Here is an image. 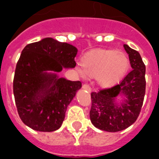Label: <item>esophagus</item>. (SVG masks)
Listing matches in <instances>:
<instances>
[{"label":"esophagus","instance_id":"obj_1","mask_svg":"<svg viewBox=\"0 0 159 159\" xmlns=\"http://www.w3.org/2000/svg\"><path fill=\"white\" fill-rule=\"evenodd\" d=\"M82 88L85 90H87V92H91V91H92V88H91V87H90L89 85L88 84H83L82 85Z\"/></svg>","mask_w":159,"mask_h":159}]
</instances>
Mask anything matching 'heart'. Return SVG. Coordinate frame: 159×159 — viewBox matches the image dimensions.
<instances>
[{
    "instance_id": "b5f03b06",
    "label": "heart",
    "mask_w": 159,
    "mask_h": 159,
    "mask_svg": "<svg viewBox=\"0 0 159 159\" xmlns=\"http://www.w3.org/2000/svg\"><path fill=\"white\" fill-rule=\"evenodd\" d=\"M80 64L84 77L96 78L100 87L110 88L117 84L125 75L129 67V60L122 52L97 48L83 55Z\"/></svg>"
}]
</instances>
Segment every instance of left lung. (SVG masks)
I'll use <instances>...</instances> for the list:
<instances>
[{"label": "left lung", "instance_id": "1", "mask_svg": "<svg viewBox=\"0 0 159 159\" xmlns=\"http://www.w3.org/2000/svg\"><path fill=\"white\" fill-rule=\"evenodd\" d=\"M124 48L132 70L120 84L91 94V121L97 128L108 132H118L133 125L140 113L145 95V65L138 51L127 44ZM120 94L125 95L126 99L117 105L114 101Z\"/></svg>", "mask_w": 159, "mask_h": 159}]
</instances>
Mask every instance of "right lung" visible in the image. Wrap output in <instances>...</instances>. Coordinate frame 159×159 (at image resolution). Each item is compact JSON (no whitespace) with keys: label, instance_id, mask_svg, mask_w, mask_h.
I'll use <instances>...</instances> for the list:
<instances>
[{"label":"right lung","instance_id":"1","mask_svg":"<svg viewBox=\"0 0 159 159\" xmlns=\"http://www.w3.org/2000/svg\"><path fill=\"white\" fill-rule=\"evenodd\" d=\"M77 49L69 43L52 38L43 39L25 47L16 64L13 92L21 120L34 130L52 132L61 127L67 106L80 81L58 78L63 67L76 66Z\"/></svg>","mask_w":159,"mask_h":159}]
</instances>
